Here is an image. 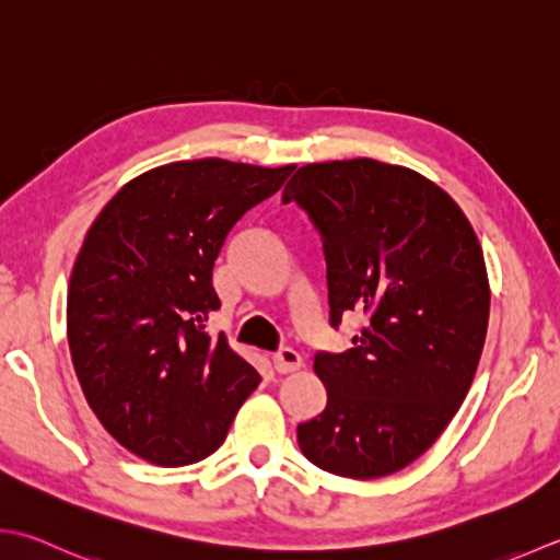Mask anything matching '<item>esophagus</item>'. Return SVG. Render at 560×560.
Wrapping results in <instances>:
<instances>
[{
    "mask_svg": "<svg viewBox=\"0 0 560 560\" xmlns=\"http://www.w3.org/2000/svg\"><path fill=\"white\" fill-rule=\"evenodd\" d=\"M271 364L279 371V374H293V371H299L303 366V359L299 352H295V349L287 347L271 357Z\"/></svg>",
    "mask_w": 560,
    "mask_h": 560,
    "instance_id": "34e87169",
    "label": "esophagus"
}]
</instances>
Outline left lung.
<instances>
[{
    "instance_id": "8db88e82",
    "label": "left lung",
    "mask_w": 560,
    "mask_h": 560,
    "mask_svg": "<svg viewBox=\"0 0 560 560\" xmlns=\"http://www.w3.org/2000/svg\"><path fill=\"white\" fill-rule=\"evenodd\" d=\"M281 201L323 233L330 323L366 315L354 347L313 361L327 405L299 424L301 452L337 476L396 474L446 430L483 354L490 283L476 230L442 186L371 158L303 164Z\"/></svg>"
}]
</instances>
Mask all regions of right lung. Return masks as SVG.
Masks as SVG:
<instances>
[{
	"label": "right lung",
	"mask_w": 560,
	"mask_h": 560,
	"mask_svg": "<svg viewBox=\"0 0 560 560\" xmlns=\"http://www.w3.org/2000/svg\"><path fill=\"white\" fill-rule=\"evenodd\" d=\"M293 167L162 164L120 186L86 230L68 289L74 374L104 430L150 464L211 456L259 386L203 323L221 308L213 265L228 233Z\"/></svg>",
	"instance_id": "1"
}]
</instances>
